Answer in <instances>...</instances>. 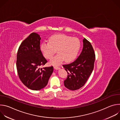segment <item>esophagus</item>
<instances>
[{"label":"esophagus","mask_w":120,"mask_h":120,"mask_svg":"<svg viewBox=\"0 0 120 120\" xmlns=\"http://www.w3.org/2000/svg\"><path fill=\"white\" fill-rule=\"evenodd\" d=\"M54 68H55V69H56V70H58V69H59L60 68L59 67H58V66H54Z\"/></svg>","instance_id":"34e87169"}]
</instances>
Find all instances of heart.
I'll return each instance as SVG.
<instances>
[{"instance_id":"obj_1","label":"heart","mask_w":120,"mask_h":120,"mask_svg":"<svg viewBox=\"0 0 120 120\" xmlns=\"http://www.w3.org/2000/svg\"><path fill=\"white\" fill-rule=\"evenodd\" d=\"M81 48V42L77 38L59 34L51 36L49 42L43 43L40 47L43 56L47 59L52 58L56 52L58 54L50 61L52 65H57L64 60L66 62L73 61Z\"/></svg>"}]
</instances>
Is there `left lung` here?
<instances>
[{
  "instance_id": "1",
  "label": "left lung",
  "mask_w": 120,
  "mask_h": 120,
  "mask_svg": "<svg viewBox=\"0 0 120 120\" xmlns=\"http://www.w3.org/2000/svg\"><path fill=\"white\" fill-rule=\"evenodd\" d=\"M95 55L94 49L86 39H83V48L78 58L73 62L63 65L67 73L64 81L65 87L76 90L82 87L86 82L94 67Z\"/></svg>"
}]
</instances>
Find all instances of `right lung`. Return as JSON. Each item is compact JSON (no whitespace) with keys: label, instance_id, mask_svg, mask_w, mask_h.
Instances as JSON below:
<instances>
[{"label":"right lung","instance_id":"obj_1","mask_svg":"<svg viewBox=\"0 0 120 120\" xmlns=\"http://www.w3.org/2000/svg\"><path fill=\"white\" fill-rule=\"evenodd\" d=\"M40 40L38 34L31 33L21 43L17 53L16 65L19 78L32 90L44 88L54 70L52 66L40 68L47 62L40 50Z\"/></svg>","mask_w":120,"mask_h":120}]
</instances>
